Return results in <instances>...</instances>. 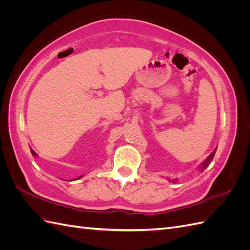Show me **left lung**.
<instances>
[{
	"instance_id": "8db88e82",
	"label": "left lung",
	"mask_w": 250,
	"mask_h": 250,
	"mask_svg": "<svg viewBox=\"0 0 250 250\" xmlns=\"http://www.w3.org/2000/svg\"><path fill=\"white\" fill-rule=\"evenodd\" d=\"M215 153H216V150H215V151H213V152L210 153V155L207 158V160L202 163V165L200 166V168H199L201 171H204V169H206V168L208 167V166L210 164V162L213 161V158H214V156H215ZM170 181H171V180H170ZM173 181H174V183H175L176 179H175V180H173Z\"/></svg>"
}]
</instances>
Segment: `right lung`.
Returning <instances> with one entry per match:
<instances>
[{"label": "right lung", "mask_w": 250, "mask_h": 250, "mask_svg": "<svg viewBox=\"0 0 250 250\" xmlns=\"http://www.w3.org/2000/svg\"><path fill=\"white\" fill-rule=\"evenodd\" d=\"M31 153H32V154H33V155H35V156H36V155H37V154H36V153H35V152H34V151H33V150H32V149H31ZM79 178H81V176H79V177H77V178H76V179H79ZM76 179H74V180H76Z\"/></svg>", "instance_id": "1"}]
</instances>
